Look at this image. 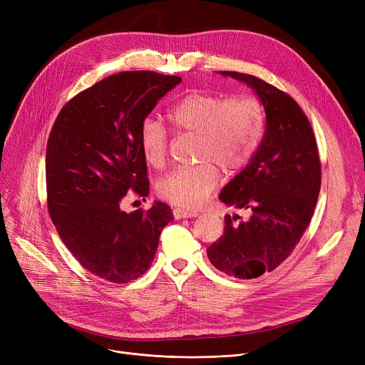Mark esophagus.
<instances>
[{
  "label": "esophagus",
  "instance_id": "1",
  "mask_svg": "<svg viewBox=\"0 0 365 365\" xmlns=\"http://www.w3.org/2000/svg\"><path fill=\"white\" fill-rule=\"evenodd\" d=\"M173 216L175 219H186V217H197L198 213L197 212H187V210H182V208H175L173 210Z\"/></svg>",
  "mask_w": 365,
  "mask_h": 365
}]
</instances>
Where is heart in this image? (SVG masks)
Here are the masks:
<instances>
[{
    "instance_id": "b5f03b06",
    "label": "heart",
    "mask_w": 365,
    "mask_h": 365,
    "mask_svg": "<svg viewBox=\"0 0 365 365\" xmlns=\"http://www.w3.org/2000/svg\"><path fill=\"white\" fill-rule=\"evenodd\" d=\"M167 120L180 134L195 136L197 165L176 168L157 183L158 195L182 208H198L226 175L242 170L262 140L264 110L256 98L225 99L219 94L190 91L167 110ZM143 160L160 168L165 164L168 139L164 127L146 118L139 130Z\"/></svg>"
}]
</instances>
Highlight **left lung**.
<instances>
[{
  "label": "left lung",
  "mask_w": 365,
  "mask_h": 365,
  "mask_svg": "<svg viewBox=\"0 0 365 365\" xmlns=\"http://www.w3.org/2000/svg\"><path fill=\"white\" fill-rule=\"evenodd\" d=\"M220 73L255 90L266 128L250 163L219 195L250 217L226 215L223 235L207 248V256L226 275L253 279L289 257L309 226L321 187V163L311 123L293 98L255 75Z\"/></svg>",
  "instance_id": "1"
}]
</instances>
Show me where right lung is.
<instances>
[{
  "instance_id": "1",
  "label": "right lung",
  "mask_w": 365,
  "mask_h": 365,
  "mask_svg": "<svg viewBox=\"0 0 365 365\" xmlns=\"http://www.w3.org/2000/svg\"><path fill=\"white\" fill-rule=\"evenodd\" d=\"M180 76L127 71L72 98L59 112L46 152L47 205L56 231L87 271L125 284L155 257L171 208H120L128 190L148 197L140 124Z\"/></svg>"
}]
</instances>
